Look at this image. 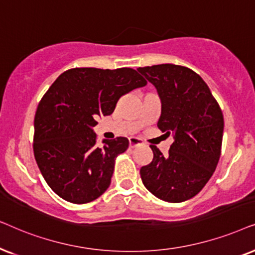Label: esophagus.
<instances>
[{
    "instance_id": "1",
    "label": "esophagus",
    "mask_w": 255,
    "mask_h": 255,
    "mask_svg": "<svg viewBox=\"0 0 255 255\" xmlns=\"http://www.w3.org/2000/svg\"><path fill=\"white\" fill-rule=\"evenodd\" d=\"M143 144V142H142L140 138L137 137H129V145L131 148L134 147H138V145H142Z\"/></svg>"
}]
</instances>
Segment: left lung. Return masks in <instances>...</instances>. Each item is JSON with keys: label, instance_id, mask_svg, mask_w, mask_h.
Instances as JSON below:
<instances>
[{"label": "left lung", "instance_id": "left-lung-1", "mask_svg": "<svg viewBox=\"0 0 255 255\" xmlns=\"http://www.w3.org/2000/svg\"><path fill=\"white\" fill-rule=\"evenodd\" d=\"M154 85L162 110L157 127L174 142L167 156L150 145L154 158L141 168L145 188L169 203H181L204 188L218 164L224 117L199 74L185 66L161 64L138 67Z\"/></svg>", "mask_w": 255, "mask_h": 255}]
</instances>
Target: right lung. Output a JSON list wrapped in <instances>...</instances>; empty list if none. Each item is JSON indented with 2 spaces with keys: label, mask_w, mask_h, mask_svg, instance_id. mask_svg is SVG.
<instances>
[{
  "label": "right lung",
  "mask_w": 255,
  "mask_h": 255,
  "mask_svg": "<svg viewBox=\"0 0 255 255\" xmlns=\"http://www.w3.org/2000/svg\"><path fill=\"white\" fill-rule=\"evenodd\" d=\"M147 85L129 67H76L57 78L35 115L33 154L47 185L63 199L85 204L108 189L115 158L127 150V137L98 144L93 127L111 115L119 99Z\"/></svg>",
  "instance_id": "obj_1"
}]
</instances>
